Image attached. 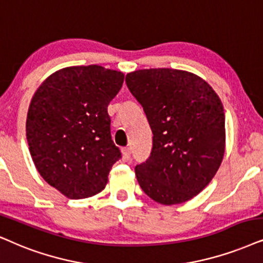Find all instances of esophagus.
<instances>
[{
    "instance_id": "obj_1",
    "label": "esophagus",
    "mask_w": 263,
    "mask_h": 263,
    "mask_svg": "<svg viewBox=\"0 0 263 263\" xmlns=\"http://www.w3.org/2000/svg\"><path fill=\"white\" fill-rule=\"evenodd\" d=\"M122 155H123L124 161H128V159L130 158V148H129V147L122 148Z\"/></svg>"
}]
</instances>
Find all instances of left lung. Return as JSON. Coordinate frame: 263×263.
Instances as JSON below:
<instances>
[{"mask_svg":"<svg viewBox=\"0 0 263 263\" xmlns=\"http://www.w3.org/2000/svg\"><path fill=\"white\" fill-rule=\"evenodd\" d=\"M153 133L151 155L135 166L142 191L173 205L192 199L211 181L224 153V112L202 78L174 69L139 70L125 77Z\"/></svg>","mask_w":263,"mask_h":263,"instance_id":"left-lung-1","label":"left lung"}]
</instances>
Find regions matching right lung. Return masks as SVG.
I'll return each mask as SVG.
<instances>
[{"label": "right lung", "instance_id": "obj_1", "mask_svg": "<svg viewBox=\"0 0 263 263\" xmlns=\"http://www.w3.org/2000/svg\"><path fill=\"white\" fill-rule=\"evenodd\" d=\"M124 81L99 65L72 66L47 78L26 118L32 161L50 186L71 199L101 192L122 153L111 136L107 106Z\"/></svg>", "mask_w": 263, "mask_h": 263}]
</instances>
